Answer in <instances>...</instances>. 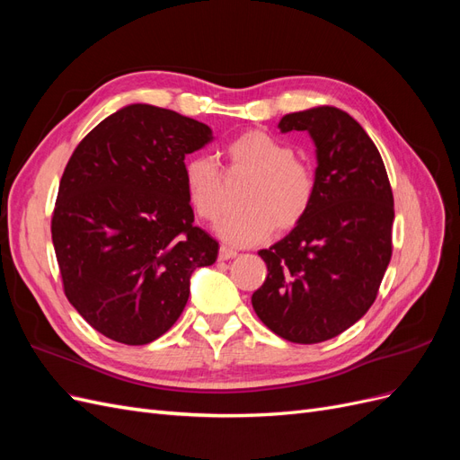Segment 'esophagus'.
I'll return each instance as SVG.
<instances>
[{
  "label": "esophagus",
  "mask_w": 460,
  "mask_h": 460,
  "mask_svg": "<svg viewBox=\"0 0 460 460\" xmlns=\"http://www.w3.org/2000/svg\"><path fill=\"white\" fill-rule=\"evenodd\" d=\"M235 255H238V252H234V249H230L226 245H222L218 249V261H228V259H234Z\"/></svg>",
  "instance_id": "esophagus-1"
}]
</instances>
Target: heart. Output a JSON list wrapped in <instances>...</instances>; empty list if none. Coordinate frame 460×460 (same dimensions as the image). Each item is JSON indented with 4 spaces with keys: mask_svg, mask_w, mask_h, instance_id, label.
Returning a JSON list of instances; mask_svg holds the SVG:
<instances>
[{
    "mask_svg": "<svg viewBox=\"0 0 460 460\" xmlns=\"http://www.w3.org/2000/svg\"><path fill=\"white\" fill-rule=\"evenodd\" d=\"M232 169L252 174L245 184L242 208L220 218L217 232L232 245H253L269 238L276 226L289 230L309 213L316 193L313 166L297 159L294 149L278 137L249 130L225 146ZM186 198L203 220H217L222 211V176L207 155H191L184 163Z\"/></svg>",
    "mask_w": 460,
    "mask_h": 460,
    "instance_id": "obj_1",
    "label": "heart"
}]
</instances>
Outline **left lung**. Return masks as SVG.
<instances>
[{
	"instance_id": "1",
	"label": "left lung",
	"mask_w": 460,
	"mask_h": 460,
	"mask_svg": "<svg viewBox=\"0 0 460 460\" xmlns=\"http://www.w3.org/2000/svg\"><path fill=\"white\" fill-rule=\"evenodd\" d=\"M278 128L311 134L316 193L299 225L259 252L269 274L252 303L276 336L320 343L353 326L378 296L394 252V193L378 149L345 111H299Z\"/></svg>"
}]
</instances>
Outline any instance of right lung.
Returning <instances> with one entry per match:
<instances>
[{
	"label": "right lung",
	"mask_w": 460,
	"mask_h": 460,
	"mask_svg": "<svg viewBox=\"0 0 460 460\" xmlns=\"http://www.w3.org/2000/svg\"><path fill=\"white\" fill-rule=\"evenodd\" d=\"M207 124L134 103L102 120L68 159L51 217L66 299L105 338L157 340L182 314L190 276L218 243L193 226L184 159Z\"/></svg>",
	"instance_id": "add662e5"
}]
</instances>
